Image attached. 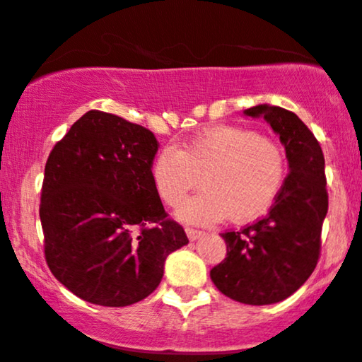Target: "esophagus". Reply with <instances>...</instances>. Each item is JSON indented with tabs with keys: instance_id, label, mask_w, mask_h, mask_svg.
I'll list each match as a JSON object with an SVG mask.
<instances>
[{
	"instance_id": "obj_1",
	"label": "esophagus",
	"mask_w": 362,
	"mask_h": 362,
	"mask_svg": "<svg viewBox=\"0 0 362 362\" xmlns=\"http://www.w3.org/2000/svg\"><path fill=\"white\" fill-rule=\"evenodd\" d=\"M185 233H187V237L190 240H196V239H201L202 235H204V232L202 230H197V228H192V226H187L185 228Z\"/></svg>"
}]
</instances>
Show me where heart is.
<instances>
[{"label":"heart","instance_id":"b5f03b06","mask_svg":"<svg viewBox=\"0 0 362 362\" xmlns=\"http://www.w3.org/2000/svg\"><path fill=\"white\" fill-rule=\"evenodd\" d=\"M287 175L284 149L272 139L235 125H216L161 149L151 165L154 189L177 208L190 190L202 192L185 202L180 216L194 223H216L226 216L245 223L276 199Z\"/></svg>","mask_w":362,"mask_h":362}]
</instances>
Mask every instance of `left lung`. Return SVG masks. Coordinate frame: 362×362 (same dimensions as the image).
Here are the masks:
<instances>
[{
    "mask_svg": "<svg viewBox=\"0 0 362 362\" xmlns=\"http://www.w3.org/2000/svg\"><path fill=\"white\" fill-rule=\"evenodd\" d=\"M244 113L263 117L280 136L291 172L266 216L221 233L226 257L209 275L218 291L237 303L275 304L304 285L320 259L321 226L328 211L325 156L311 130L292 111L257 105Z\"/></svg>",
    "mask_w": 362,
    "mask_h": 362,
    "instance_id": "1",
    "label": "left lung"
}]
</instances>
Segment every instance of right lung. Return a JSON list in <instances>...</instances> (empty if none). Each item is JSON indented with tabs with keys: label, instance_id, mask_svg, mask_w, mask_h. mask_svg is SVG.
I'll use <instances>...</instances> for the list:
<instances>
[{
	"label": "right lung",
	"instance_id": "right-lung-1",
	"mask_svg": "<svg viewBox=\"0 0 362 362\" xmlns=\"http://www.w3.org/2000/svg\"><path fill=\"white\" fill-rule=\"evenodd\" d=\"M156 153L151 130L99 110L78 118L49 153L39 206L45 257L87 303L123 308L146 299L166 256L189 242L154 189Z\"/></svg>",
	"mask_w": 362,
	"mask_h": 362
}]
</instances>
